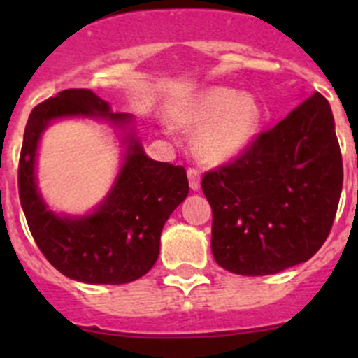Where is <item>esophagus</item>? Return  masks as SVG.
Here are the masks:
<instances>
[{
	"label": "esophagus",
	"mask_w": 358,
	"mask_h": 358,
	"mask_svg": "<svg viewBox=\"0 0 358 358\" xmlns=\"http://www.w3.org/2000/svg\"><path fill=\"white\" fill-rule=\"evenodd\" d=\"M187 176H189L190 189L199 190L201 189V171L197 168H189L187 169Z\"/></svg>",
	"instance_id": "esophagus-1"
}]
</instances>
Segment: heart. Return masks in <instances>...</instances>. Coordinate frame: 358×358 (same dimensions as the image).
<instances>
[{
	"label": "heart",
	"instance_id": "heart-1",
	"mask_svg": "<svg viewBox=\"0 0 358 358\" xmlns=\"http://www.w3.org/2000/svg\"><path fill=\"white\" fill-rule=\"evenodd\" d=\"M262 110L251 95H237L236 90L209 88L189 106L176 112L183 126H201L194 138V150L204 162L229 161L248 145L258 131Z\"/></svg>",
	"mask_w": 358,
	"mask_h": 358
}]
</instances>
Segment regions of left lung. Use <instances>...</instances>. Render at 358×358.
Listing matches in <instances>:
<instances>
[{
  "label": "left lung",
  "instance_id": "8db88e82",
  "mask_svg": "<svg viewBox=\"0 0 358 358\" xmlns=\"http://www.w3.org/2000/svg\"><path fill=\"white\" fill-rule=\"evenodd\" d=\"M201 185L220 266L255 277L310 259L333 229L343 187L329 102L313 93L234 161L206 173Z\"/></svg>",
  "mask_w": 358,
  "mask_h": 358
}]
</instances>
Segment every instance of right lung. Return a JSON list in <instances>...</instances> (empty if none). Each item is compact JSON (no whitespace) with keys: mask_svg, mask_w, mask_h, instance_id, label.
I'll return each mask as SVG.
<instances>
[{"mask_svg":"<svg viewBox=\"0 0 358 358\" xmlns=\"http://www.w3.org/2000/svg\"><path fill=\"white\" fill-rule=\"evenodd\" d=\"M66 115L129 121L128 114L109 112V103L90 90H64L32 109L19 161V196L29 230L45 258L69 279L86 284L140 279L156 263L166 220L189 194L185 168L152 161L131 136L124 166L103 204L90 216L60 218L39 197L34 157L43 129Z\"/></svg>","mask_w":358,"mask_h":358,"instance_id":"1","label":"right lung"}]
</instances>
